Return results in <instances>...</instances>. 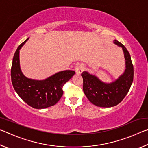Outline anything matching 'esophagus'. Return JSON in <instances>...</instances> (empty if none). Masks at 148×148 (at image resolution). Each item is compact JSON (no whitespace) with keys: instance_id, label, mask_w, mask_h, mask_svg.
Returning <instances> with one entry per match:
<instances>
[{"instance_id":"obj_1","label":"esophagus","mask_w":148,"mask_h":148,"mask_svg":"<svg viewBox=\"0 0 148 148\" xmlns=\"http://www.w3.org/2000/svg\"><path fill=\"white\" fill-rule=\"evenodd\" d=\"M84 65L82 64H77L76 65V66H75V71L77 74H81L82 72L84 71Z\"/></svg>"}]
</instances>
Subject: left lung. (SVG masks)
<instances>
[{"mask_svg": "<svg viewBox=\"0 0 148 148\" xmlns=\"http://www.w3.org/2000/svg\"><path fill=\"white\" fill-rule=\"evenodd\" d=\"M114 42L122 47L123 50L126 61V69L123 74L111 84H105L86 71L81 74L85 95L91 103L97 106L108 108L116 106L126 96L133 82L134 68L128 50L117 40H114Z\"/></svg>", "mask_w": 148, "mask_h": 148, "instance_id": "obj_1", "label": "left lung"}]
</instances>
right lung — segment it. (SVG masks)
<instances>
[{"label":"right lung","instance_id":"add662e5","mask_svg":"<svg viewBox=\"0 0 148 148\" xmlns=\"http://www.w3.org/2000/svg\"><path fill=\"white\" fill-rule=\"evenodd\" d=\"M25 41L17 47L11 68L12 83L15 91L23 101L34 108L42 109L56 104L61 98L62 87L76 74L74 71L59 72L44 80L27 78L19 66V49Z\"/></svg>","mask_w":148,"mask_h":148}]
</instances>
